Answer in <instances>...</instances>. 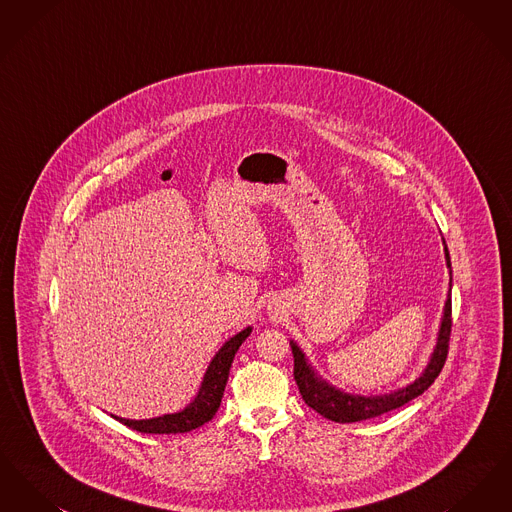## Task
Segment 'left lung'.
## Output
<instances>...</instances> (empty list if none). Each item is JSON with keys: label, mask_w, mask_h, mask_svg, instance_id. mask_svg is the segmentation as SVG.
Returning a JSON list of instances; mask_svg holds the SVG:
<instances>
[{"label": "left lung", "mask_w": 512, "mask_h": 512, "mask_svg": "<svg viewBox=\"0 0 512 512\" xmlns=\"http://www.w3.org/2000/svg\"><path fill=\"white\" fill-rule=\"evenodd\" d=\"M443 251H445V261L447 267L451 268V259H449V249L443 242ZM451 297H447L445 307H443V318L439 326L438 341L436 349L430 357V363L424 368V372L409 384L407 388L384 393V395H351L345 391L338 390L330 386L326 380H322L318 374H315L313 366L307 363L305 353L297 347V343L290 341L293 353V378L297 382L299 393L303 401L318 414H322L328 420L334 422H361L366 418H374L380 414L390 413L393 409L403 407L405 403L413 401L414 397L422 395L428 390L434 380L438 378L441 368L445 365L447 353H449V338H451Z\"/></svg>", "instance_id": "1"}]
</instances>
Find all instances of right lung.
<instances>
[{"label": "right lung", "mask_w": 512, "mask_h": 512, "mask_svg": "<svg viewBox=\"0 0 512 512\" xmlns=\"http://www.w3.org/2000/svg\"><path fill=\"white\" fill-rule=\"evenodd\" d=\"M249 334H251V326H247L240 334H236L220 347L219 353L213 357L211 365L203 376L201 388L197 391L194 401L184 411L163 414L157 418H146V420H128L121 416H113V418H117L124 426L142 434H186L203 426L219 411L234 355Z\"/></svg>", "instance_id": "obj_1"}]
</instances>
